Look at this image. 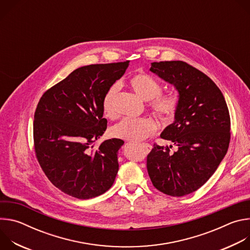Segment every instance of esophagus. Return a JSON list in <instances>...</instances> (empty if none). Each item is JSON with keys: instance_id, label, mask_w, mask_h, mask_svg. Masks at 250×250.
<instances>
[{"instance_id": "1", "label": "esophagus", "mask_w": 250, "mask_h": 250, "mask_svg": "<svg viewBox=\"0 0 250 250\" xmlns=\"http://www.w3.org/2000/svg\"><path fill=\"white\" fill-rule=\"evenodd\" d=\"M141 146H142V147H144L146 150V152H149L152 149V146L150 145H148V144H142Z\"/></svg>"}]
</instances>
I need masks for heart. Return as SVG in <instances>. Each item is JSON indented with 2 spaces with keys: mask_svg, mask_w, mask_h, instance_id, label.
I'll return each mask as SVG.
<instances>
[{
  "mask_svg": "<svg viewBox=\"0 0 250 250\" xmlns=\"http://www.w3.org/2000/svg\"><path fill=\"white\" fill-rule=\"evenodd\" d=\"M130 87L132 90L145 101H150V108L152 112L159 117L163 122L172 120L177 100L171 95H160L161 86L151 76L147 74H137L130 79ZM120 91L118 83L113 84L105 92L102 108L104 115L109 119H115L118 116L116 108V99ZM157 130V124L148 118H125L111 129V134L115 138H120L128 141H141L153 135Z\"/></svg>",
  "mask_w": 250,
  "mask_h": 250,
  "instance_id": "1",
  "label": "heart"
}]
</instances>
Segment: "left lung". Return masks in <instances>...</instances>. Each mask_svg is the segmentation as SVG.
I'll return each instance as SVG.
<instances>
[{
    "mask_svg": "<svg viewBox=\"0 0 250 250\" xmlns=\"http://www.w3.org/2000/svg\"><path fill=\"white\" fill-rule=\"evenodd\" d=\"M179 94L174 122L160 137L178 147L153 146L147 155V171L160 192L182 197L202 187L227 154L230 118L218 86L200 70L183 61L152 62L149 69ZM172 146H170L171 147Z\"/></svg>",
    "mask_w": 250,
    "mask_h": 250,
    "instance_id": "left-lung-1",
    "label": "left lung"
}]
</instances>
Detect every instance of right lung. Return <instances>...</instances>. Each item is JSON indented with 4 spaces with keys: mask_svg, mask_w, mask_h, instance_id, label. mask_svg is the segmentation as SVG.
<instances>
[{
    "mask_svg": "<svg viewBox=\"0 0 250 250\" xmlns=\"http://www.w3.org/2000/svg\"><path fill=\"white\" fill-rule=\"evenodd\" d=\"M129 61L80 67L47 90L34 113L37 158L49 181L81 200L108 191L119 171V138L94 142L106 129L103 98L127 69Z\"/></svg>",
    "mask_w": 250,
    "mask_h": 250,
    "instance_id": "right-lung-1",
    "label": "right lung"
}]
</instances>
